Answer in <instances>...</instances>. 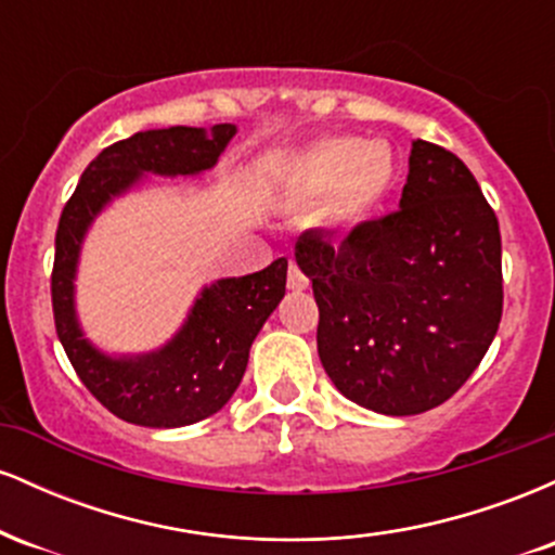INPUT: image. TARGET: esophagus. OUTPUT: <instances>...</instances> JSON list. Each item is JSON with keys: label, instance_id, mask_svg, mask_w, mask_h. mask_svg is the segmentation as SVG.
<instances>
[{"label": "esophagus", "instance_id": "1", "mask_svg": "<svg viewBox=\"0 0 555 555\" xmlns=\"http://www.w3.org/2000/svg\"><path fill=\"white\" fill-rule=\"evenodd\" d=\"M286 284H289V289H308L310 279L305 276L302 269L295 263V260H289V271H286Z\"/></svg>", "mask_w": 555, "mask_h": 555}]
</instances>
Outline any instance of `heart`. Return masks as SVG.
<instances>
[{
	"mask_svg": "<svg viewBox=\"0 0 555 555\" xmlns=\"http://www.w3.org/2000/svg\"><path fill=\"white\" fill-rule=\"evenodd\" d=\"M397 177V158L378 140L334 135L292 158L286 188L295 201L323 203L328 224L352 227L384 203Z\"/></svg>",
	"mask_w": 555,
	"mask_h": 555,
	"instance_id": "b5f03b06",
	"label": "heart"
}]
</instances>
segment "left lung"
Returning a JSON list of instances; mask_svg holds the SVG:
<instances>
[{
    "label": "left lung",
    "mask_w": 555,
    "mask_h": 555,
    "mask_svg": "<svg viewBox=\"0 0 555 555\" xmlns=\"http://www.w3.org/2000/svg\"><path fill=\"white\" fill-rule=\"evenodd\" d=\"M295 258L313 282L328 378L380 415L454 397L499 331V219L462 158L428 140H412L397 211L339 242L302 232Z\"/></svg>",
    "instance_id": "left-lung-1"
}]
</instances>
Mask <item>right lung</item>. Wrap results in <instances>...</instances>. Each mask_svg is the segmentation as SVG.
Wrapping results in <instances>:
<instances>
[{"label":"right lung","mask_w":555,"mask_h":555,"mask_svg":"<svg viewBox=\"0 0 555 555\" xmlns=\"http://www.w3.org/2000/svg\"><path fill=\"white\" fill-rule=\"evenodd\" d=\"M234 132V125H214L211 135L201 127H169L117 140L88 164L62 208L52 269L56 336L88 391L125 423L180 428L227 404L245 375L253 339L284 297L286 258L206 286L180 334L158 352L112 360L82 339L75 321L73 279L82 234L104 203L135 184L143 171L175 177L211 169Z\"/></svg>","instance_id":"add662e5"}]
</instances>
